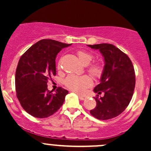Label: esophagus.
I'll list each match as a JSON object with an SVG mask.
<instances>
[{
  "instance_id": "obj_1",
  "label": "esophagus",
  "mask_w": 151,
  "mask_h": 151,
  "mask_svg": "<svg viewBox=\"0 0 151 151\" xmlns=\"http://www.w3.org/2000/svg\"><path fill=\"white\" fill-rule=\"evenodd\" d=\"M78 96H79V97L81 100H85L86 98L85 96H82V95H80V94H78Z\"/></svg>"
}]
</instances>
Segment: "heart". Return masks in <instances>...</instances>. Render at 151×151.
<instances>
[{
    "mask_svg": "<svg viewBox=\"0 0 151 151\" xmlns=\"http://www.w3.org/2000/svg\"><path fill=\"white\" fill-rule=\"evenodd\" d=\"M77 56L79 61L85 66L89 65L93 59V56L91 53L81 50L77 52ZM88 71L93 77L99 78L103 73L104 67L99 62H93L89 65ZM65 84L67 88L75 92L82 93L92 84V81L91 78L86 75L77 76L70 74L65 79Z\"/></svg>",
    "mask_w": 151,
    "mask_h": 151,
    "instance_id": "heart-1",
    "label": "heart"
}]
</instances>
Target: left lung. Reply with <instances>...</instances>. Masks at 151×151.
<instances>
[{"instance_id": "left-lung-1", "label": "left lung", "mask_w": 151, "mask_h": 151, "mask_svg": "<svg viewBox=\"0 0 151 151\" xmlns=\"http://www.w3.org/2000/svg\"><path fill=\"white\" fill-rule=\"evenodd\" d=\"M99 50L104 58L105 65L100 84L93 89L96 106L90 114L99 120L113 119L124 111L132 99L136 76L132 62L128 55L111 44L88 45ZM104 93L102 98L98 94Z\"/></svg>"}]
</instances>
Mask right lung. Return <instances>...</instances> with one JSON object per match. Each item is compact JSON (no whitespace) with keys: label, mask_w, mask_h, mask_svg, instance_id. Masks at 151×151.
<instances>
[{"label":"right lung","mask_w":151,"mask_h":151,"mask_svg":"<svg viewBox=\"0 0 151 151\" xmlns=\"http://www.w3.org/2000/svg\"><path fill=\"white\" fill-rule=\"evenodd\" d=\"M51 39L38 41L19 60L15 72V90L20 105L36 118H47L57 112L68 91L58 87L47 89V81L56 74L55 59L62 49L70 46Z\"/></svg>","instance_id":"right-lung-1"}]
</instances>
